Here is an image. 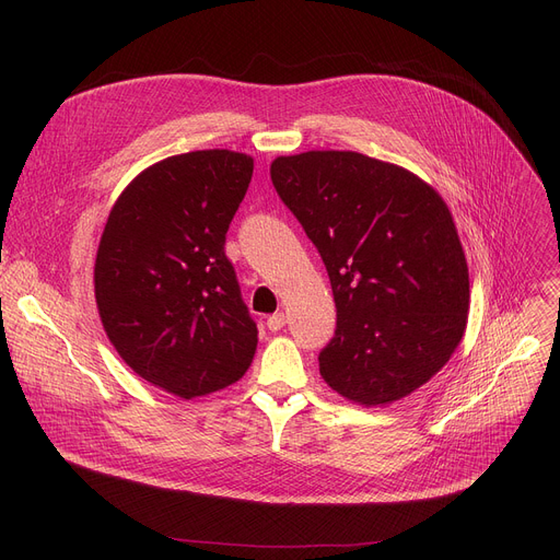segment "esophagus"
<instances>
[{"instance_id": "1", "label": "esophagus", "mask_w": 560, "mask_h": 560, "mask_svg": "<svg viewBox=\"0 0 560 560\" xmlns=\"http://www.w3.org/2000/svg\"><path fill=\"white\" fill-rule=\"evenodd\" d=\"M285 327V315L283 313H275L268 317V329L270 331H281Z\"/></svg>"}]
</instances>
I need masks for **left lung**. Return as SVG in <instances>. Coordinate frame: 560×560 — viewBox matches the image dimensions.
<instances>
[{"mask_svg":"<svg viewBox=\"0 0 560 560\" xmlns=\"http://www.w3.org/2000/svg\"><path fill=\"white\" fill-rule=\"evenodd\" d=\"M270 176L329 272L338 327L319 351L322 378L365 408L416 393L467 327V260L445 199L359 152L277 156Z\"/></svg>","mask_w":560,"mask_h":560,"instance_id":"obj_1","label":"left lung"}]
</instances>
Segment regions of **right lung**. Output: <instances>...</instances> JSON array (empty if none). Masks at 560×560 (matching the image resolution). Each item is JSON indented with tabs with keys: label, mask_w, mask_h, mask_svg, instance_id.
<instances>
[{
	"label": "right lung",
	"mask_w": 560,
	"mask_h": 560,
	"mask_svg": "<svg viewBox=\"0 0 560 560\" xmlns=\"http://www.w3.org/2000/svg\"><path fill=\"white\" fill-rule=\"evenodd\" d=\"M254 159L199 150L144 167L115 199L95 258V302L120 359L182 399L238 381L258 345L224 254Z\"/></svg>",
	"instance_id": "obj_1"
}]
</instances>
